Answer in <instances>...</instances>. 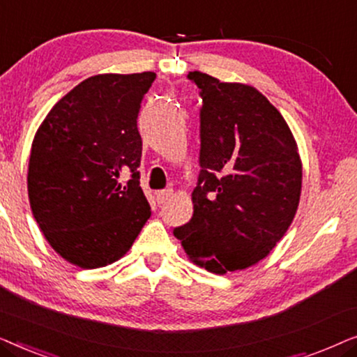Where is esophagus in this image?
<instances>
[{"label": "esophagus", "mask_w": 357, "mask_h": 357, "mask_svg": "<svg viewBox=\"0 0 357 357\" xmlns=\"http://www.w3.org/2000/svg\"><path fill=\"white\" fill-rule=\"evenodd\" d=\"M174 195V190L172 188H165V190H160V192L155 193V199H158L159 204H162L167 202V199L172 197Z\"/></svg>", "instance_id": "obj_1"}]
</instances>
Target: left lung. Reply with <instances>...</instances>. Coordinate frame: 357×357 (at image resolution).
Returning <instances> with one entry per match:
<instances>
[{"instance_id": "obj_1", "label": "left lung", "mask_w": 357, "mask_h": 357, "mask_svg": "<svg viewBox=\"0 0 357 357\" xmlns=\"http://www.w3.org/2000/svg\"><path fill=\"white\" fill-rule=\"evenodd\" d=\"M202 97L193 216L174 229L190 260L224 275L263 260L296 216L302 164L286 120L255 87L190 71Z\"/></svg>"}]
</instances>
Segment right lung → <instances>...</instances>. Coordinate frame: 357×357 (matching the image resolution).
I'll list each match as a JSON object with an SVG mask.
<instances>
[{
    "instance_id": "right-lung-1",
    "label": "right lung",
    "mask_w": 357,
    "mask_h": 357,
    "mask_svg": "<svg viewBox=\"0 0 357 357\" xmlns=\"http://www.w3.org/2000/svg\"><path fill=\"white\" fill-rule=\"evenodd\" d=\"M155 73L97 75L55 104L37 130L27 190L53 250L81 268L110 265L151 216L139 187L141 100ZM130 172L126 188L119 177Z\"/></svg>"
}]
</instances>
